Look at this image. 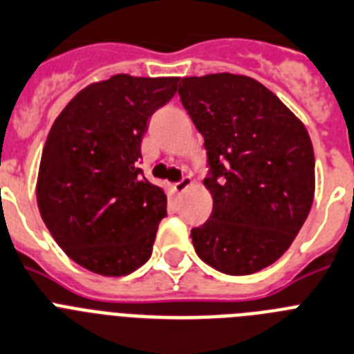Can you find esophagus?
Masks as SVG:
<instances>
[{
	"label": "esophagus",
	"mask_w": 354,
	"mask_h": 354,
	"mask_svg": "<svg viewBox=\"0 0 354 354\" xmlns=\"http://www.w3.org/2000/svg\"><path fill=\"white\" fill-rule=\"evenodd\" d=\"M190 185H192V178L190 176L181 178L180 181H176V183H174V192H176V194H183V192H185Z\"/></svg>",
	"instance_id": "esophagus-1"
}]
</instances>
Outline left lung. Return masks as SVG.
Masks as SVG:
<instances>
[{
	"label": "left lung",
	"instance_id": "8db88e82",
	"mask_svg": "<svg viewBox=\"0 0 354 354\" xmlns=\"http://www.w3.org/2000/svg\"><path fill=\"white\" fill-rule=\"evenodd\" d=\"M178 94L210 165L203 183L214 208L190 232L196 253L224 274L266 269L290 248L312 208L315 158L305 124L250 76H190Z\"/></svg>",
	"mask_w": 354,
	"mask_h": 354
}]
</instances>
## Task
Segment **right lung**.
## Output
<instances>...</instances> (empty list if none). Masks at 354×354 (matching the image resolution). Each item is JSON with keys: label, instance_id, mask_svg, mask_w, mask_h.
<instances>
[{"label": "right lung", "instance_id": "1", "mask_svg": "<svg viewBox=\"0 0 354 354\" xmlns=\"http://www.w3.org/2000/svg\"><path fill=\"white\" fill-rule=\"evenodd\" d=\"M178 82L115 75L91 84L49 130L39 212L64 253L96 274L126 276L151 257L167 196L142 176L140 142Z\"/></svg>", "mask_w": 354, "mask_h": 354}]
</instances>
